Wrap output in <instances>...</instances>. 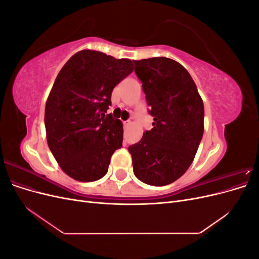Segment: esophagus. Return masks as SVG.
<instances>
[{
    "label": "esophagus",
    "mask_w": 259,
    "mask_h": 259,
    "mask_svg": "<svg viewBox=\"0 0 259 259\" xmlns=\"http://www.w3.org/2000/svg\"><path fill=\"white\" fill-rule=\"evenodd\" d=\"M123 124H124V125H128V124H131V121H130V120H127V121H124V122H123Z\"/></svg>",
    "instance_id": "34e87169"
}]
</instances>
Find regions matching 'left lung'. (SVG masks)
I'll use <instances>...</instances> for the list:
<instances>
[{
    "label": "left lung",
    "instance_id": "1",
    "mask_svg": "<svg viewBox=\"0 0 259 259\" xmlns=\"http://www.w3.org/2000/svg\"><path fill=\"white\" fill-rule=\"evenodd\" d=\"M133 61L153 116V127L128 147L133 168L140 182L165 186L191 165L204 132V106L191 75L177 61Z\"/></svg>",
    "mask_w": 259,
    "mask_h": 259
}]
</instances>
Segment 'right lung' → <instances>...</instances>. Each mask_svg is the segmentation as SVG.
I'll list each match as a JSON object with an SVG mask.
<instances>
[{"mask_svg":"<svg viewBox=\"0 0 259 259\" xmlns=\"http://www.w3.org/2000/svg\"><path fill=\"white\" fill-rule=\"evenodd\" d=\"M133 69L130 59L83 50L55 80L45 106L46 137L59 166L73 179L103 178L113 152L122 147V122L106 113L114 86Z\"/></svg>","mask_w":259,"mask_h":259,"instance_id":"1","label":"right lung"}]
</instances>
